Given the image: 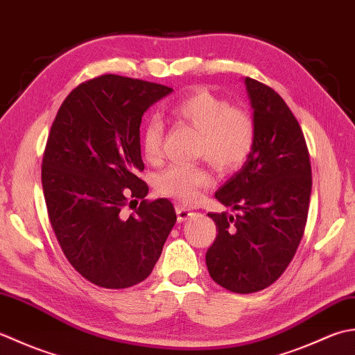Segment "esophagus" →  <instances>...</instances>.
Returning <instances> with one entry per match:
<instances>
[{
  "instance_id": "obj_1",
  "label": "esophagus",
  "mask_w": 355,
  "mask_h": 355,
  "mask_svg": "<svg viewBox=\"0 0 355 355\" xmlns=\"http://www.w3.org/2000/svg\"><path fill=\"white\" fill-rule=\"evenodd\" d=\"M176 214H178V220L179 222H185L187 219H190L191 216H194V213L191 209H187L180 205H176Z\"/></svg>"
}]
</instances>
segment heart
Segmentation results:
<instances>
[{
	"label": "heart",
	"instance_id": "heart-1",
	"mask_svg": "<svg viewBox=\"0 0 355 355\" xmlns=\"http://www.w3.org/2000/svg\"><path fill=\"white\" fill-rule=\"evenodd\" d=\"M171 116L200 132L199 156L220 170L241 167L254 148L256 124L251 114L205 89L179 99L171 107ZM162 137V119L150 116L141 135L142 153L148 162L161 159ZM211 182L209 171L200 165L173 164L157 176L156 188L164 196L194 204Z\"/></svg>",
	"mask_w": 355,
	"mask_h": 355
}]
</instances>
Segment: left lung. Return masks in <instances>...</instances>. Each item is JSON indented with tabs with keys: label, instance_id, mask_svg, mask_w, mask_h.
Returning <instances> with one entry per match:
<instances>
[{
	"label": "left lung",
	"instance_id": "1",
	"mask_svg": "<svg viewBox=\"0 0 355 355\" xmlns=\"http://www.w3.org/2000/svg\"><path fill=\"white\" fill-rule=\"evenodd\" d=\"M245 85L256 144L214 194L239 213H208L218 236L205 256L216 284L239 294L265 289L284 274L305 231L313 187L305 136L293 112L271 87L251 78Z\"/></svg>",
	"mask_w": 355,
	"mask_h": 355
}]
</instances>
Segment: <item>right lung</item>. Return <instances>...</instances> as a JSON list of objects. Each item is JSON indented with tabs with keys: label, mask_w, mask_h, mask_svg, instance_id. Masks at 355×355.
I'll list each match as a JSON object with an SVG mask.
<instances>
[{
	"label": "right lung",
	"mask_w": 355,
	"mask_h": 355,
	"mask_svg": "<svg viewBox=\"0 0 355 355\" xmlns=\"http://www.w3.org/2000/svg\"><path fill=\"white\" fill-rule=\"evenodd\" d=\"M171 92L99 76L70 92L50 128L41 170L49 219L71 266L98 286L146 280L176 223L171 202L146 200L148 185L137 178L142 114ZM137 200L135 214L124 218L120 209Z\"/></svg>",
	"instance_id": "right-lung-1"
}]
</instances>
